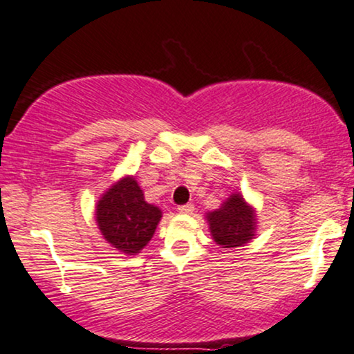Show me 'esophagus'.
<instances>
[{"label": "esophagus", "instance_id": "esophagus-1", "mask_svg": "<svg viewBox=\"0 0 354 354\" xmlns=\"http://www.w3.org/2000/svg\"><path fill=\"white\" fill-rule=\"evenodd\" d=\"M178 213H184V215H190L192 212H194V205L192 203H185V205H178L177 208Z\"/></svg>", "mask_w": 354, "mask_h": 354}]
</instances>
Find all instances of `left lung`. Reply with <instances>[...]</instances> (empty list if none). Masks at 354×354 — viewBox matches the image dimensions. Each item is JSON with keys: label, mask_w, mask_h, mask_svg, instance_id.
Returning <instances> with one entry per match:
<instances>
[{"label": "left lung", "mask_w": 354, "mask_h": 354, "mask_svg": "<svg viewBox=\"0 0 354 354\" xmlns=\"http://www.w3.org/2000/svg\"><path fill=\"white\" fill-rule=\"evenodd\" d=\"M210 233L221 248H238L250 243L256 231V213L241 194L230 195L215 212L207 213Z\"/></svg>", "instance_id": "8db88e82"}]
</instances>
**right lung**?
<instances>
[{
    "instance_id": "right-lung-1",
    "label": "right lung",
    "mask_w": 354,
    "mask_h": 354,
    "mask_svg": "<svg viewBox=\"0 0 354 354\" xmlns=\"http://www.w3.org/2000/svg\"><path fill=\"white\" fill-rule=\"evenodd\" d=\"M162 212L144 200L134 177H123L97 203V225L103 238L124 254H138L154 236Z\"/></svg>"
}]
</instances>
